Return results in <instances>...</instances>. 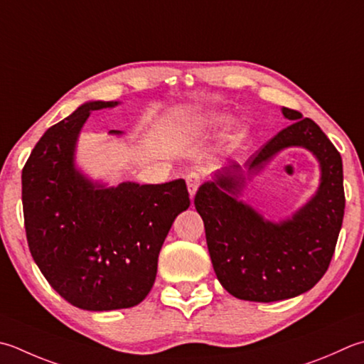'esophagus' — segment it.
I'll return each instance as SVG.
<instances>
[{"mask_svg":"<svg viewBox=\"0 0 364 364\" xmlns=\"http://www.w3.org/2000/svg\"><path fill=\"white\" fill-rule=\"evenodd\" d=\"M186 183H188L189 196H191V198H192V197L196 196L197 189L200 188V184H202V178L198 176V173H196V172H191V173L186 176Z\"/></svg>","mask_w":364,"mask_h":364,"instance_id":"1","label":"esophagus"}]
</instances>
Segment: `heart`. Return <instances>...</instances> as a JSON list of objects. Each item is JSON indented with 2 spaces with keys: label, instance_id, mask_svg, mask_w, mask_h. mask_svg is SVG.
Listing matches in <instances>:
<instances>
[{
  "label": "heart",
  "instance_id": "heart-1",
  "mask_svg": "<svg viewBox=\"0 0 364 364\" xmlns=\"http://www.w3.org/2000/svg\"><path fill=\"white\" fill-rule=\"evenodd\" d=\"M225 121V117L223 115H210V117H205L202 119H198V127L203 131H211V129H216L218 126H220ZM241 135H243V131L238 129L232 135V140H240Z\"/></svg>",
  "mask_w": 364,
  "mask_h": 364
}]
</instances>
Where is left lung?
I'll return each mask as SVG.
<instances>
[{"label":"left lung","instance_id":"left-lung-1","mask_svg":"<svg viewBox=\"0 0 364 364\" xmlns=\"http://www.w3.org/2000/svg\"><path fill=\"white\" fill-rule=\"evenodd\" d=\"M281 110L294 123L255 151L245 167L227 161L194 198L219 282L230 295L246 301H281L311 290L328 269L343 225L341 154L314 121L287 107ZM291 146L313 153L321 167V183L300 210L273 223L241 201L240 196L247 181Z\"/></svg>","mask_w":364,"mask_h":364}]
</instances>
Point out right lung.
Masks as SVG:
<instances>
[{
	"label": "right lung",
	"mask_w": 364,
	"mask_h": 364,
	"mask_svg": "<svg viewBox=\"0 0 364 364\" xmlns=\"http://www.w3.org/2000/svg\"><path fill=\"white\" fill-rule=\"evenodd\" d=\"M118 104H82L46 131L21 172L26 240L36 265L64 300L87 311L132 308L145 300L164 240L191 205L181 178L107 186L77 167L78 135L91 112Z\"/></svg>",
	"instance_id": "1"
}]
</instances>
